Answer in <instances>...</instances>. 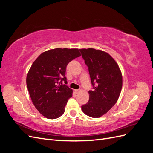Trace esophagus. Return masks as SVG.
<instances>
[{
    "instance_id": "obj_1",
    "label": "esophagus",
    "mask_w": 153,
    "mask_h": 153,
    "mask_svg": "<svg viewBox=\"0 0 153 153\" xmlns=\"http://www.w3.org/2000/svg\"><path fill=\"white\" fill-rule=\"evenodd\" d=\"M80 92V89H77V90H75V92L76 93H78V92Z\"/></svg>"
}]
</instances>
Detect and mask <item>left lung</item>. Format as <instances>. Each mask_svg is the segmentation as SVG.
Returning a JSON list of instances; mask_svg holds the SVG:
<instances>
[{
    "mask_svg": "<svg viewBox=\"0 0 153 153\" xmlns=\"http://www.w3.org/2000/svg\"><path fill=\"white\" fill-rule=\"evenodd\" d=\"M89 68L93 90L89 91V100L82 106L88 116H102L116 103L123 86V76L117 63L104 51L94 48L80 49Z\"/></svg>",
    "mask_w": 153,
    "mask_h": 153,
    "instance_id": "left-lung-1",
    "label": "left lung"
}]
</instances>
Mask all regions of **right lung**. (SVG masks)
Here are the masks:
<instances>
[{"instance_id":"1","label":"right lung","mask_w":153,"mask_h":153,"mask_svg":"<svg viewBox=\"0 0 153 153\" xmlns=\"http://www.w3.org/2000/svg\"><path fill=\"white\" fill-rule=\"evenodd\" d=\"M81 55L77 48H55L39 55L27 73L26 82L36 108L43 116L57 119L64 114L73 91L66 84V68Z\"/></svg>"}]
</instances>
